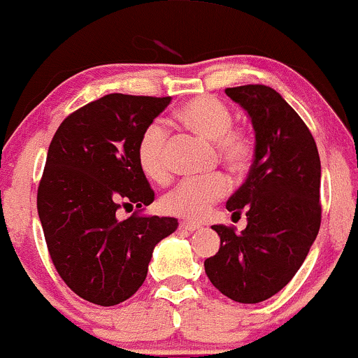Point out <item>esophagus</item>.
Instances as JSON below:
<instances>
[{"label": "esophagus", "instance_id": "esophagus-1", "mask_svg": "<svg viewBox=\"0 0 358 358\" xmlns=\"http://www.w3.org/2000/svg\"><path fill=\"white\" fill-rule=\"evenodd\" d=\"M179 229H182V231H196V229H200V224H198V222H191V220H184V222L179 224Z\"/></svg>", "mask_w": 358, "mask_h": 358}]
</instances>
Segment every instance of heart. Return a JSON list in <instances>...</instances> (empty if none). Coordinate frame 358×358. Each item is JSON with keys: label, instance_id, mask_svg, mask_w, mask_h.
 I'll return each instance as SVG.
<instances>
[{"label": "heart", "instance_id": "heart-1", "mask_svg": "<svg viewBox=\"0 0 358 358\" xmlns=\"http://www.w3.org/2000/svg\"><path fill=\"white\" fill-rule=\"evenodd\" d=\"M176 119L194 134L213 141L217 157L234 174L248 171L255 155V143L248 131L233 127V112L222 101L212 96H198L184 103L176 113ZM167 145V129L160 122L148 124L139 134L136 160L139 171L153 182H165L171 174ZM227 189L229 182L219 172L206 178L186 179L165 194L162 208L171 215L200 220L208 215L220 198L226 196Z\"/></svg>", "mask_w": 358, "mask_h": 358}]
</instances>
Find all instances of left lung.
Segmentation results:
<instances>
[{"mask_svg": "<svg viewBox=\"0 0 358 358\" xmlns=\"http://www.w3.org/2000/svg\"><path fill=\"white\" fill-rule=\"evenodd\" d=\"M255 131V158L245 184L227 200L246 229L213 226L220 248L205 260L210 282L239 303L274 296L293 279L320 227V158L314 136L268 86L227 87Z\"/></svg>", "mask_w": 358, "mask_h": 358, "instance_id": "8db88e82", "label": "left lung"}]
</instances>
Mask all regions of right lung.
<instances>
[{"label": "right lung", "mask_w": 358, "mask_h": 358, "mask_svg": "<svg viewBox=\"0 0 358 358\" xmlns=\"http://www.w3.org/2000/svg\"><path fill=\"white\" fill-rule=\"evenodd\" d=\"M171 96L106 94L70 113L51 139L38 187L48 252L65 285L112 307L145 282L153 248L178 229L174 217L141 215L155 193L139 171V134ZM120 208L135 213L125 221Z\"/></svg>", "instance_id": "obj_1"}]
</instances>
